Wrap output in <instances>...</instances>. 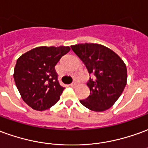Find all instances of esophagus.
I'll list each match as a JSON object with an SVG mask.
<instances>
[{
	"instance_id": "34e87169",
	"label": "esophagus",
	"mask_w": 148,
	"mask_h": 148,
	"mask_svg": "<svg viewBox=\"0 0 148 148\" xmlns=\"http://www.w3.org/2000/svg\"><path fill=\"white\" fill-rule=\"evenodd\" d=\"M76 82H72V83H71V86H72V87H74V86H76Z\"/></svg>"
}]
</instances>
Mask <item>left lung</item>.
Returning a JSON list of instances; mask_svg holds the SVG:
<instances>
[{
    "instance_id": "1",
    "label": "left lung",
    "mask_w": 148,
    "mask_h": 148,
    "mask_svg": "<svg viewBox=\"0 0 148 148\" xmlns=\"http://www.w3.org/2000/svg\"><path fill=\"white\" fill-rule=\"evenodd\" d=\"M86 67L90 75L87 86L90 95L80 103L93 111H103L113 106L127 84V71L123 61L115 53L99 44L85 43L71 45Z\"/></svg>"
}]
</instances>
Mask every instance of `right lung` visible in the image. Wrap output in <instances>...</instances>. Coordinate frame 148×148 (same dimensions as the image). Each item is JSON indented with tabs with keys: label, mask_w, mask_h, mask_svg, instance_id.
<instances>
[{
	"label": "right lung",
	"mask_w": 148,
	"mask_h": 148,
	"mask_svg": "<svg viewBox=\"0 0 148 148\" xmlns=\"http://www.w3.org/2000/svg\"><path fill=\"white\" fill-rule=\"evenodd\" d=\"M69 46H41L22 54L16 61L13 77L21 98L36 110H45L58 103L64 87L55 66L70 51Z\"/></svg>",
	"instance_id": "right-lung-1"
}]
</instances>
